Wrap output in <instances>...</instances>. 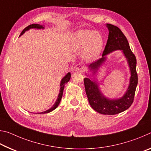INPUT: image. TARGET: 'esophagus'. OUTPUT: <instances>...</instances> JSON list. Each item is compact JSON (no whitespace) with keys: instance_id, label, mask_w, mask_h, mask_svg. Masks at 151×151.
<instances>
[{"instance_id":"esophagus-1","label":"esophagus","mask_w":151,"mask_h":151,"mask_svg":"<svg viewBox=\"0 0 151 151\" xmlns=\"http://www.w3.org/2000/svg\"><path fill=\"white\" fill-rule=\"evenodd\" d=\"M84 69V66H82L81 65H76V66H75V67H74L73 70L74 71H77V72H82V71Z\"/></svg>"}]
</instances>
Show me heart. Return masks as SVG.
Listing matches in <instances>:
<instances>
[{
	"mask_svg": "<svg viewBox=\"0 0 151 151\" xmlns=\"http://www.w3.org/2000/svg\"><path fill=\"white\" fill-rule=\"evenodd\" d=\"M73 40L75 48L86 49V58L90 60L98 57L103 46V39L100 33L86 29L76 31Z\"/></svg>",
	"mask_w": 151,
	"mask_h": 151,
	"instance_id": "heart-1",
	"label": "heart"
}]
</instances>
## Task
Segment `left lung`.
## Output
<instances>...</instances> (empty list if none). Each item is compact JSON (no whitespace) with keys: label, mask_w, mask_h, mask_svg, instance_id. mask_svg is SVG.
I'll use <instances>...</instances> for the list:
<instances>
[{"label":"left lung","mask_w":151,"mask_h":151,"mask_svg":"<svg viewBox=\"0 0 151 151\" xmlns=\"http://www.w3.org/2000/svg\"><path fill=\"white\" fill-rule=\"evenodd\" d=\"M109 29V37L103 53V57L91 63L88 66L90 70L93 74L96 73L106 60V55L112 51L121 50L126 57L131 71L129 85L126 93L121 98L118 99H109L104 96L99 88V85L95 81L91 78H84V83L86 94L87 95L89 104L94 111L103 114L113 115L119 114L129 108L133 103L135 91L138 84V75L137 73L136 66L137 59L134 55L130 48V46L126 37L122 32L116 26L106 24Z\"/></svg>","instance_id":"1"}]
</instances>
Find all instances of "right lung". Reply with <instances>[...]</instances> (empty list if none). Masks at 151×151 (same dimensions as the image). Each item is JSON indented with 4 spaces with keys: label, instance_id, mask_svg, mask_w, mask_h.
I'll return each instance as SVG.
<instances>
[{
    "label": "right lung",
    "instance_id": "add662e5",
    "mask_svg": "<svg viewBox=\"0 0 151 151\" xmlns=\"http://www.w3.org/2000/svg\"><path fill=\"white\" fill-rule=\"evenodd\" d=\"M30 29H44V27L42 26V25L39 24H30L29 26L27 27L25 29L22 30V32L20 33V35L21 36L22 35H23L24 33L25 32V31H27V30H29ZM70 76L71 75L70 73H68L66 75L64 76L63 78L61 80L60 82V91H59V94H58V98H57V100L56 101L55 103L53 104V106L51 107L50 109H49L47 111H44V112H38V114H45V113H48V112H50L51 111H52L53 110H55L57 107L58 106V104H59L60 102L61 99H62V96H63V91H64V88H65V85L66 83H67L69 80L70 79Z\"/></svg>",
    "mask_w": 151,
    "mask_h": 151
}]
</instances>
